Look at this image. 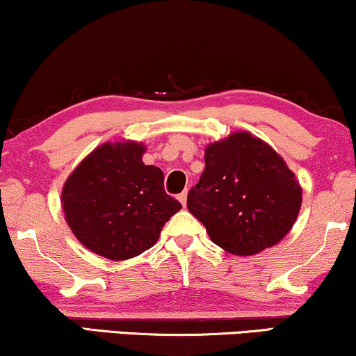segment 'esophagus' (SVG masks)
I'll use <instances>...</instances> for the list:
<instances>
[{"instance_id":"34e87169","label":"esophagus","mask_w":356,"mask_h":356,"mask_svg":"<svg viewBox=\"0 0 356 356\" xmlns=\"http://www.w3.org/2000/svg\"><path fill=\"white\" fill-rule=\"evenodd\" d=\"M179 200H181V204L184 205V207H186V204H187V191H184L182 194H179V197H177Z\"/></svg>"}]
</instances>
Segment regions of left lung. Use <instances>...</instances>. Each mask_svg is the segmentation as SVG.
Segmentation results:
<instances>
[{"label": "left lung", "mask_w": 356, "mask_h": 356, "mask_svg": "<svg viewBox=\"0 0 356 356\" xmlns=\"http://www.w3.org/2000/svg\"><path fill=\"white\" fill-rule=\"evenodd\" d=\"M204 159L187 209L216 245L254 255L290 232L302 207V187L270 145L250 132H234L209 144Z\"/></svg>", "instance_id": "left-lung-1"}]
</instances>
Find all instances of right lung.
<instances>
[{"instance_id":"right-lung-1","label":"right lung","mask_w":356,"mask_h":356,"mask_svg":"<svg viewBox=\"0 0 356 356\" xmlns=\"http://www.w3.org/2000/svg\"><path fill=\"white\" fill-rule=\"evenodd\" d=\"M145 145L115 140L97 145L63 186L64 219L94 254L127 260L151 248L162 227L182 209L164 191V172L145 165Z\"/></svg>"}]
</instances>
